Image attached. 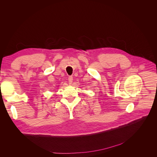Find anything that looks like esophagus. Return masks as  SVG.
<instances>
[{"mask_svg":"<svg viewBox=\"0 0 157 157\" xmlns=\"http://www.w3.org/2000/svg\"><path fill=\"white\" fill-rule=\"evenodd\" d=\"M68 80H69V84H71L72 82V80H73V78H72V76H69V77L68 78Z\"/></svg>","mask_w":157,"mask_h":157,"instance_id":"esophagus-1","label":"esophagus"}]
</instances>
